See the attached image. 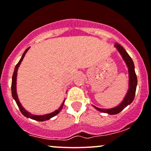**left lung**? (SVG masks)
Here are the masks:
<instances>
[{
  "label": "left lung",
  "instance_id": "8db88e82",
  "mask_svg": "<svg viewBox=\"0 0 151 151\" xmlns=\"http://www.w3.org/2000/svg\"><path fill=\"white\" fill-rule=\"evenodd\" d=\"M115 47H116L117 50L122 55V58L124 60L125 63H127V66H128V71H129V90H128L126 96H125L124 99L123 101L119 105L116 107L114 108V109H101L99 108H97L94 106L95 108L98 110L99 111L104 112V113H107L109 114H117L119 112H121L125 107L129 105L134 100V96H135V92H136V88H137V75L135 74V71H134V65L133 63L132 59L131 57L129 56V54L127 53L126 50L124 49V47L122 46L119 44L115 43Z\"/></svg>",
  "mask_w": 151,
  "mask_h": 151
}]
</instances>
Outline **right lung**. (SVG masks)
Segmentation results:
<instances>
[{
    "label": "right lung",
    "mask_w": 151,
    "mask_h": 151,
    "mask_svg": "<svg viewBox=\"0 0 151 151\" xmlns=\"http://www.w3.org/2000/svg\"><path fill=\"white\" fill-rule=\"evenodd\" d=\"M29 47H28V48H27L26 50H25V51L24 52L23 55H22L21 59L19 60V61L18 63H17V65H16L15 66V69H14V74H13V76H12V96L13 98H14V99L15 100L16 103H17V106H18L19 109L20 111L22 112V114H23L24 116L27 117V118H30L32 119H34V120H36V121H39V122H43V121H46V120H48L50 119V118H52V117H53L54 116L57 115L58 113L60 112V111L61 110V109L63 108V103H64V101L63 102L62 105H61V106L59 107V109H57V110H55L54 112H53V113H50V114H45V115H42V116H39V115H33V114H31L30 113H29L28 111H27L26 110H25L24 109L23 107L22 106L21 104L19 103V99H18V96H17V90H16V84H17V70H18V68L19 66L20 63H21L22 61L23 60L25 54H26V53L27 52V50H29Z\"/></svg>",
    "instance_id": "obj_1"
}]
</instances>
